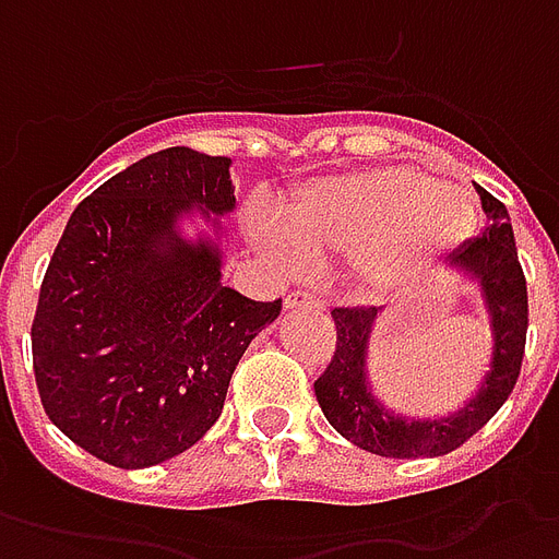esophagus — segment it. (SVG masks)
Segmentation results:
<instances>
[{
    "label": "esophagus",
    "mask_w": 559,
    "mask_h": 559,
    "mask_svg": "<svg viewBox=\"0 0 559 559\" xmlns=\"http://www.w3.org/2000/svg\"><path fill=\"white\" fill-rule=\"evenodd\" d=\"M285 309H312V312H324L328 304H324L319 295H312V292H292V295L285 297Z\"/></svg>",
    "instance_id": "obj_1"
}]
</instances>
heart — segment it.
<instances>
[{
  "label": "heart",
  "instance_id": "b5f03b06",
  "mask_svg": "<svg viewBox=\"0 0 559 559\" xmlns=\"http://www.w3.org/2000/svg\"><path fill=\"white\" fill-rule=\"evenodd\" d=\"M280 233L255 240L274 262L352 255L354 276L372 295L393 292L455 250L474 229V202L459 187L414 166H381L300 187L280 207Z\"/></svg>",
  "mask_w": 559,
  "mask_h": 559
}]
</instances>
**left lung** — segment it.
Wrapping results in <instances>:
<instances>
[{"label":"left lung","instance_id":"8db88e82","mask_svg":"<svg viewBox=\"0 0 559 559\" xmlns=\"http://www.w3.org/2000/svg\"><path fill=\"white\" fill-rule=\"evenodd\" d=\"M488 226L479 238L467 240L450 255V264L474 274L483 283L491 328L495 357L491 372L474 402L450 419H402L386 414L366 390V342L378 316L374 307L333 309L336 348L328 369L316 381V396L324 417L342 438L384 459H435L459 450L495 417L519 381L524 342H527V280L521 271L519 250L500 199L476 187Z\"/></svg>","mask_w":559,"mask_h":559}]
</instances>
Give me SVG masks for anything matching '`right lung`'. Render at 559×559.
I'll return each instance as SVG.
<instances>
[{"instance_id": "obj_1", "label": "right lung", "mask_w": 559, "mask_h": 559, "mask_svg": "<svg viewBox=\"0 0 559 559\" xmlns=\"http://www.w3.org/2000/svg\"><path fill=\"white\" fill-rule=\"evenodd\" d=\"M229 157L166 148L85 195L44 274L32 366L47 417L116 467L190 450L231 372L283 309L219 283V255L173 231L181 207H235Z\"/></svg>"}]
</instances>
